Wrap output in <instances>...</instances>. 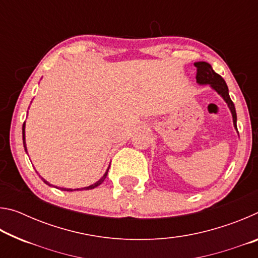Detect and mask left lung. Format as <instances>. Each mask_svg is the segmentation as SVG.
<instances>
[{
	"instance_id": "obj_1",
	"label": "left lung",
	"mask_w": 258,
	"mask_h": 258,
	"mask_svg": "<svg viewBox=\"0 0 258 258\" xmlns=\"http://www.w3.org/2000/svg\"><path fill=\"white\" fill-rule=\"evenodd\" d=\"M195 66L197 68L196 80H197L199 84H209L212 89L215 90L216 92L224 99V101L228 103V107L230 108L231 113H232L234 127L237 128V112H235L234 104L229 95V89L225 81L222 78V76H220L218 74L214 72V69L208 62L199 61V62L195 63Z\"/></svg>"
}]
</instances>
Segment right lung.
Wrapping results in <instances>:
<instances>
[{
	"mask_svg": "<svg viewBox=\"0 0 258 258\" xmlns=\"http://www.w3.org/2000/svg\"><path fill=\"white\" fill-rule=\"evenodd\" d=\"M23 142H24L25 151H27V147H26V142H25V123H24V125H23ZM109 167H110V166H109ZM109 167H108V169H107V172L104 173V175H103L101 178H100V180H99L98 182H95L94 184H92V185H89V186H85V187H81V189H67V187H60V189L62 190V191H78V190H91V189H94V187H97L98 185L101 184V183L104 181V178L107 177V174H108V171H109ZM42 180H43V182L45 183V184H47V185H52V184H50L49 182L45 181L44 178H43V177H42Z\"/></svg>",
	"mask_w": 258,
	"mask_h": 258,
	"instance_id": "add662e5",
	"label": "right lung"
}]
</instances>
